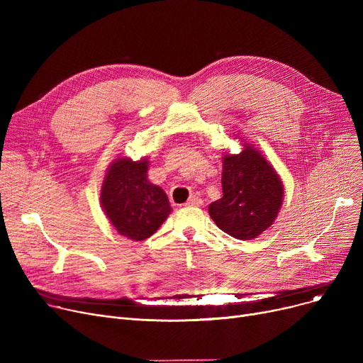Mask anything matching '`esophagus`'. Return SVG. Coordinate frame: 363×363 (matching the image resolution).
Segmentation results:
<instances>
[{"mask_svg": "<svg viewBox=\"0 0 363 363\" xmlns=\"http://www.w3.org/2000/svg\"><path fill=\"white\" fill-rule=\"evenodd\" d=\"M186 206H203V199H200L199 196H191L189 197L188 200H186V203H185Z\"/></svg>", "mask_w": 363, "mask_h": 363, "instance_id": "1", "label": "esophagus"}]
</instances>
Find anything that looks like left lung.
I'll list each match as a JSON object with an SVG mask.
<instances>
[{"label":"left lung","mask_w":363,"mask_h":363,"mask_svg":"<svg viewBox=\"0 0 363 363\" xmlns=\"http://www.w3.org/2000/svg\"><path fill=\"white\" fill-rule=\"evenodd\" d=\"M242 143L238 155L223 152V197L208 204V215L223 233L237 240H253L274 225L284 201V184L262 151Z\"/></svg>","instance_id":"left-lung-1"}]
</instances>
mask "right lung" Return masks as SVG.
Here are the masks:
<instances>
[{
    "label": "right lung",
    "mask_w": 363,
    "mask_h": 363,
    "mask_svg": "<svg viewBox=\"0 0 363 363\" xmlns=\"http://www.w3.org/2000/svg\"><path fill=\"white\" fill-rule=\"evenodd\" d=\"M148 156L133 162L114 159L106 170L100 189L103 212L121 235L143 241L167 219L172 207L162 186L148 179Z\"/></svg>",
    "instance_id": "right-lung-1"
}]
</instances>
